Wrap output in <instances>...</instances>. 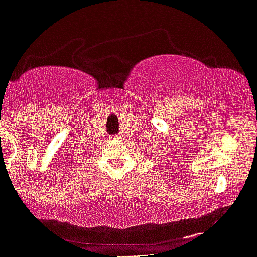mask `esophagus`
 Wrapping results in <instances>:
<instances>
[{"label": "esophagus", "mask_w": 257, "mask_h": 257, "mask_svg": "<svg viewBox=\"0 0 257 257\" xmlns=\"http://www.w3.org/2000/svg\"><path fill=\"white\" fill-rule=\"evenodd\" d=\"M113 139H122V134H116V135H112Z\"/></svg>", "instance_id": "34e87169"}]
</instances>
